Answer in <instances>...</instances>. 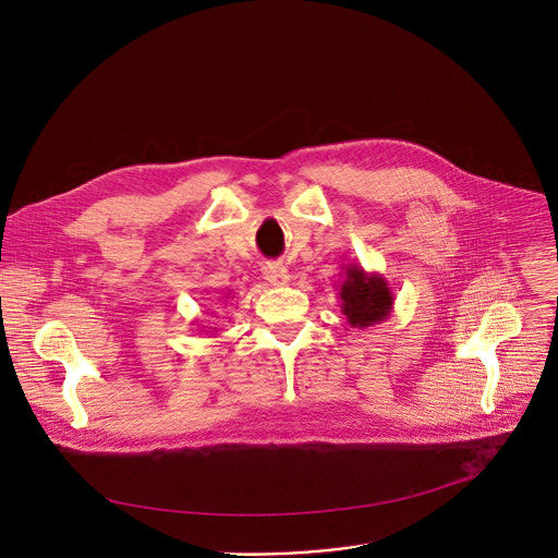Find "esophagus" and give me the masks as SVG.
<instances>
[{"label":"esophagus","instance_id":"obj_1","mask_svg":"<svg viewBox=\"0 0 558 558\" xmlns=\"http://www.w3.org/2000/svg\"><path fill=\"white\" fill-rule=\"evenodd\" d=\"M264 279L270 286H288L290 283V272L283 264H268V266H264Z\"/></svg>","mask_w":558,"mask_h":558}]
</instances>
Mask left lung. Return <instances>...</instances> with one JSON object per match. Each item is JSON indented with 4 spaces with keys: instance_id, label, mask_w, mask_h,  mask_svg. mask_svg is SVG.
<instances>
[{
    "instance_id": "left-lung-1",
    "label": "left lung",
    "mask_w": 558,
    "mask_h": 558,
    "mask_svg": "<svg viewBox=\"0 0 558 558\" xmlns=\"http://www.w3.org/2000/svg\"><path fill=\"white\" fill-rule=\"evenodd\" d=\"M342 314L355 329H366L389 318L393 294L383 275L368 272L357 264L344 268V281L338 286Z\"/></svg>"
}]
</instances>
